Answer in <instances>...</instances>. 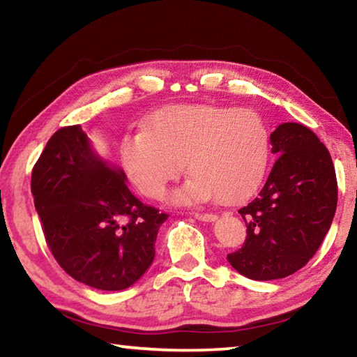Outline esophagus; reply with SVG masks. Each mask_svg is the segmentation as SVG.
Segmentation results:
<instances>
[{"instance_id": "34e87169", "label": "esophagus", "mask_w": 357, "mask_h": 357, "mask_svg": "<svg viewBox=\"0 0 357 357\" xmlns=\"http://www.w3.org/2000/svg\"><path fill=\"white\" fill-rule=\"evenodd\" d=\"M195 219L202 222H214L217 219V215L209 214V213H195Z\"/></svg>"}]
</instances>
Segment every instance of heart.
I'll use <instances>...</instances> for the list:
<instances>
[{
  "mask_svg": "<svg viewBox=\"0 0 357 357\" xmlns=\"http://www.w3.org/2000/svg\"><path fill=\"white\" fill-rule=\"evenodd\" d=\"M271 154V128L249 108L173 105L154 113L144 130L121 142V160L130 183L144 197L160 200L184 172L190 178L172 195L174 204L217 197L238 203L257 189Z\"/></svg>",
  "mask_w": 357,
  "mask_h": 357,
  "instance_id": "1",
  "label": "heart"
}]
</instances>
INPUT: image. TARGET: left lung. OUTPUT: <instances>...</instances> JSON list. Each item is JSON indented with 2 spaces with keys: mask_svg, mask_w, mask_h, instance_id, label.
<instances>
[{
  "mask_svg": "<svg viewBox=\"0 0 357 357\" xmlns=\"http://www.w3.org/2000/svg\"><path fill=\"white\" fill-rule=\"evenodd\" d=\"M275 162L257 197L239 209L247 236L228 261L252 280H275L309 263L329 231L337 178L328 148L310 129L283 123L271 134Z\"/></svg>",
  "mask_w": 357,
  "mask_h": 357,
  "instance_id": "left-lung-1",
  "label": "left lung"
}]
</instances>
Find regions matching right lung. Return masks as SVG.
I'll list each match as a JSON object with an SVG mask.
<instances>
[{"mask_svg": "<svg viewBox=\"0 0 357 357\" xmlns=\"http://www.w3.org/2000/svg\"><path fill=\"white\" fill-rule=\"evenodd\" d=\"M31 193L48 249L72 279L119 291L153 263L168 215L138 200L124 172L94 153L80 124L47 142L33 168Z\"/></svg>", "mask_w": 357, "mask_h": 357, "instance_id": "obj_1", "label": "right lung"}]
</instances>
